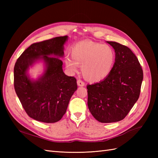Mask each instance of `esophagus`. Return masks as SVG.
<instances>
[{
  "label": "esophagus",
  "mask_w": 158,
  "mask_h": 158,
  "mask_svg": "<svg viewBox=\"0 0 158 158\" xmlns=\"http://www.w3.org/2000/svg\"><path fill=\"white\" fill-rule=\"evenodd\" d=\"M77 85H78L79 86H84L85 85V83L80 79L77 80Z\"/></svg>",
  "instance_id": "34e87169"
}]
</instances>
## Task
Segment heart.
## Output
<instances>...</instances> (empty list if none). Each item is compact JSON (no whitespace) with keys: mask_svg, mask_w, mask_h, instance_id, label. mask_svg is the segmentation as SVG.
<instances>
[{"mask_svg":"<svg viewBox=\"0 0 158 158\" xmlns=\"http://www.w3.org/2000/svg\"><path fill=\"white\" fill-rule=\"evenodd\" d=\"M71 57L66 56L64 62L70 72L78 71L81 66L83 77L90 82H98L111 73L115 65L116 53L112 47L91 41H82L70 48Z\"/></svg>","mask_w":158,"mask_h":158,"instance_id":"b5f03b06","label":"heart"}]
</instances>
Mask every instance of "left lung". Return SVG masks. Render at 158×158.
Wrapping results in <instances>:
<instances>
[{"mask_svg":"<svg viewBox=\"0 0 158 158\" xmlns=\"http://www.w3.org/2000/svg\"><path fill=\"white\" fill-rule=\"evenodd\" d=\"M115 49V65L102 81L88 85V106L94 117L101 123L123 119L138 100L143 72L138 58L130 48L107 41Z\"/></svg>","mask_w":158,"mask_h":158,"instance_id":"obj_1","label":"left lung"}]
</instances>
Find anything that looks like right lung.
Wrapping results in <instances>:
<instances>
[{"mask_svg":"<svg viewBox=\"0 0 158 158\" xmlns=\"http://www.w3.org/2000/svg\"><path fill=\"white\" fill-rule=\"evenodd\" d=\"M68 36H57L33 43L17 60L14 66V88L28 115L39 122L55 123L62 119L70 99L77 89L74 77L62 70L64 45ZM42 59L46 68L37 80L27 74L30 66Z\"/></svg>","mask_w":158,"mask_h":158,"instance_id":"obj_1","label":"right lung"}]
</instances>
